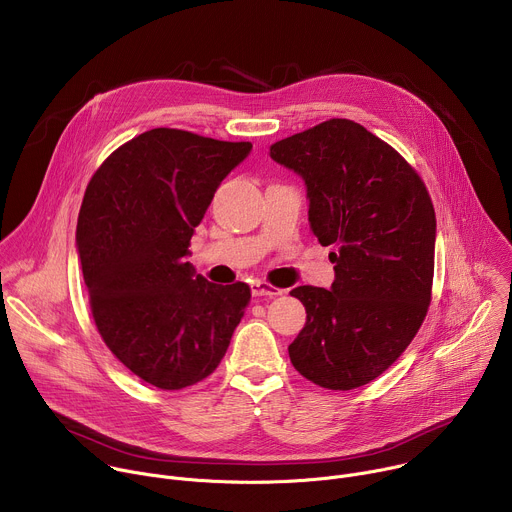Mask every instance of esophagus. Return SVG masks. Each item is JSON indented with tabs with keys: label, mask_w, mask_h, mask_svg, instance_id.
I'll list each match as a JSON object with an SVG mask.
<instances>
[{
	"label": "esophagus",
	"mask_w": 512,
	"mask_h": 512,
	"mask_svg": "<svg viewBox=\"0 0 512 512\" xmlns=\"http://www.w3.org/2000/svg\"><path fill=\"white\" fill-rule=\"evenodd\" d=\"M251 294H253L255 298H261V296H265V298H275V296L285 294V289H279V287H275V285H271V283H265V281H255V283L251 285Z\"/></svg>",
	"instance_id": "1"
}]
</instances>
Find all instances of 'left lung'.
<instances>
[{"mask_svg":"<svg viewBox=\"0 0 512 512\" xmlns=\"http://www.w3.org/2000/svg\"><path fill=\"white\" fill-rule=\"evenodd\" d=\"M269 156L304 178L310 227L336 247L332 289L289 291L308 314L287 348L291 364L324 389L367 385L411 344L431 302L429 192L397 150L350 119L275 141Z\"/></svg>","mask_w":512,"mask_h":512,"instance_id":"8db88e82","label":"left lung"}]
</instances>
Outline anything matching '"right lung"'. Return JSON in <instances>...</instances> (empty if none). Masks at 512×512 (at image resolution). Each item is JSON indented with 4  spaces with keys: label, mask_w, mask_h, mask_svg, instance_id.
Wrapping results in <instances>:
<instances>
[{
    "label": "right lung",
    "mask_w": 512,
    "mask_h": 512,
    "mask_svg": "<svg viewBox=\"0 0 512 512\" xmlns=\"http://www.w3.org/2000/svg\"><path fill=\"white\" fill-rule=\"evenodd\" d=\"M251 141L158 127L117 148L91 178L77 245L95 326L119 362L164 391L221 364L251 300L186 261L194 227Z\"/></svg>",
    "instance_id": "right-lung-1"
}]
</instances>
